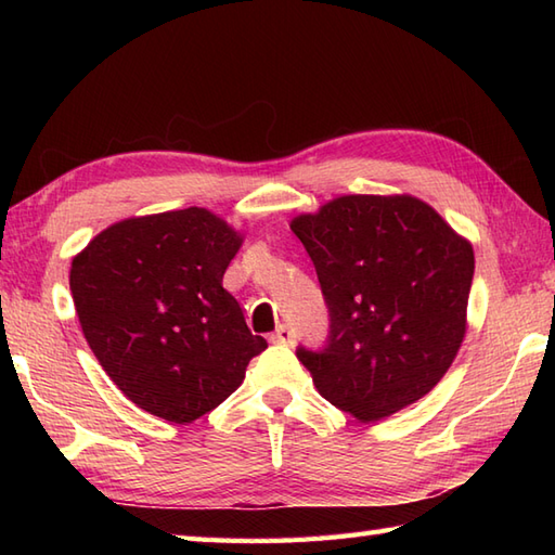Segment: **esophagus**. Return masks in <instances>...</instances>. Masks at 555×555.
Here are the masks:
<instances>
[{
	"instance_id": "esophagus-1",
	"label": "esophagus",
	"mask_w": 555,
	"mask_h": 555,
	"mask_svg": "<svg viewBox=\"0 0 555 555\" xmlns=\"http://www.w3.org/2000/svg\"><path fill=\"white\" fill-rule=\"evenodd\" d=\"M293 340H296V334H293V328L288 324L276 326V332L271 334V344H276V346H291Z\"/></svg>"
}]
</instances>
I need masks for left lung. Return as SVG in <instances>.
<instances>
[{"instance_id":"left-lung-1","label":"left lung","mask_w":555,"mask_h":555,"mask_svg":"<svg viewBox=\"0 0 555 555\" xmlns=\"http://www.w3.org/2000/svg\"><path fill=\"white\" fill-rule=\"evenodd\" d=\"M328 310L298 360L328 403L362 422L427 396L465 336L473 245L417 197L344 195L291 223Z\"/></svg>"}]
</instances>
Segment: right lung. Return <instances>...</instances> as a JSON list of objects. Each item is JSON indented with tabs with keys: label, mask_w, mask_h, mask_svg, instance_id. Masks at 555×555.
I'll use <instances>...</instances> for the list:
<instances>
[{
	"label": "right lung",
	"mask_w": 555,
	"mask_h": 555,
	"mask_svg": "<svg viewBox=\"0 0 555 555\" xmlns=\"http://www.w3.org/2000/svg\"><path fill=\"white\" fill-rule=\"evenodd\" d=\"M238 247L227 221L188 207L114 223L74 257L68 284L88 346L150 415H207L267 348L221 286Z\"/></svg>",
	"instance_id": "right-lung-1"
}]
</instances>
